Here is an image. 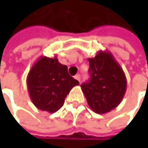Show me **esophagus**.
Returning <instances> with one entry per match:
<instances>
[{"mask_svg":"<svg viewBox=\"0 0 148 148\" xmlns=\"http://www.w3.org/2000/svg\"><path fill=\"white\" fill-rule=\"evenodd\" d=\"M75 79L77 80V81L80 82H81V77H80V75H77V76H75Z\"/></svg>","mask_w":148,"mask_h":148,"instance_id":"esophagus-1","label":"esophagus"}]
</instances>
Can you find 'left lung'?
<instances>
[{"instance_id": "left-lung-1", "label": "left lung", "mask_w": 148, "mask_h": 148, "mask_svg": "<svg viewBox=\"0 0 148 148\" xmlns=\"http://www.w3.org/2000/svg\"><path fill=\"white\" fill-rule=\"evenodd\" d=\"M90 79L81 86L89 107L96 114H106L122 101L127 89V79L113 54L100 50L88 58Z\"/></svg>"}]
</instances>
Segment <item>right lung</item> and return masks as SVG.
I'll return each instance as SVG.
<instances>
[{
	"label": "right lung",
	"mask_w": 148,
	"mask_h": 148,
	"mask_svg": "<svg viewBox=\"0 0 148 148\" xmlns=\"http://www.w3.org/2000/svg\"><path fill=\"white\" fill-rule=\"evenodd\" d=\"M26 83L33 104L49 113L58 110L70 90L79 85V82L69 75L67 66L61 64L56 56H41L32 66Z\"/></svg>",
	"instance_id": "add662e5"
}]
</instances>
